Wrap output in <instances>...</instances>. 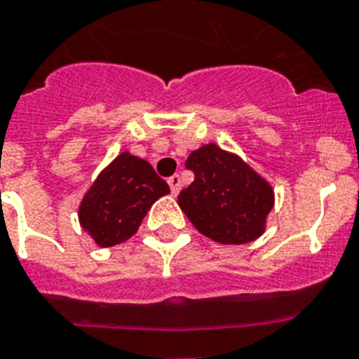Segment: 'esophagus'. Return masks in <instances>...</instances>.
Listing matches in <instances>:
<instances>
[{"mask_svg":"<svg viewBox=\"0 0 359 359\" xmlns=\"http://www.w3.org/2000/svg\"><path fill=\"white\" fill-rule=\"evenodd\" d=\"M168 185H170L172 194L180 193V189H182V177H180V174H174L172 177H168Z\"/></svg>","mask_w":359,"mask_h":359,"instance_id":"34e87169","label":"esophagus"}]
</instances>
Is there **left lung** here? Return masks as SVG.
Here are the masks:
<instances>
[{
    "mask_svg": "<svg viewBox=\"0 0 359 359\" xmlns=\"http://www.w3.org/2000/svg\"><path fill=\"white\" fill-rule=\"evenodd\" d=\"M185 166L194 172V182L177 194V204L200 234L223 245L249 243L264 234L273 187L240 155L204 144Z\"/></svg>",
    "mask_w": 359,
    "mask_h": 359,
    "instance_id": "1",
    "label": "left lung"
}]
</instances>
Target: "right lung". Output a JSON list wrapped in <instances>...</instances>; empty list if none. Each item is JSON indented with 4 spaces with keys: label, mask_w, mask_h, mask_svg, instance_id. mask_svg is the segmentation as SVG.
<instances>
[{
    "label": "right lung",
    "mask_w": 359,
    "mask_h": 359,
    "mask_svg": "<svg viewBox=\"0 0 359 359\" xmlns=\"http://www.w3.org/2000/svg\"><path fill=\"white\" fill-rule=\"evenodd\" d=\"M170 193L148 161L129 151L102 168L79 205L80 226L99 247L127 241L155 200Z\"/></svg>",
    "instance_id": "right-lung-1"
}]
</instances>
